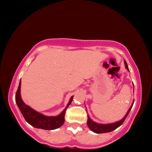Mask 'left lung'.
I'll return each mask as SVG.
<instances>
[{
    "label": "left lung",
    "mask_w": 152,
    "mask_h": 152,
    "mask_svg": "<svg viewBox=\"0 0 152 152\" xmlns=\"http://www.w3.org/2000/svg\"><path fill=\"white\" fill-rule=\"evenodd\" d=\"M125 68H127V70H129V68L127 67V62H126V61H125ZM133 104L132 105V107L129 108V109L128 112L127 113V114L125 115V117L123 118V119H121L119 121H117V122H115L114 123H111V124H105V125H102V124H98V123H95L94 121H92L90 119L89 116L88 115V120H87V124H88V127L90 128V129L92 130V132H94V133H107V132H112V131L116 129L117 127H119V126L123 124V123L124 122V121L125 120L126 117L129 114V113L132 109V108L133 107Z\"/></svg>",
    "instance_id": "1"
}]
</instances>
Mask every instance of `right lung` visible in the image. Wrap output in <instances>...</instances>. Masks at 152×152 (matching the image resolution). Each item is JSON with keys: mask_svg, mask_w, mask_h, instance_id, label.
<instances>
[{"mask_svg": "<svg viewBox=\"0 0 152 152\" xmlns=\"http://www.w3.org/2000/svg\"><path fill=\"white\" fill-rule=\"evenodd\" d=\"M20 80L16 94H15V101H16L17 106L19 108L25 121L28 123H29L31 125L38 129H43L45 130H53L55 129L59 128L64 124L66 110L68 105L70 104L72 101L73 96L71 97L70 102L67 105V107L63 110L60 115H59L57 117H47L37 113L29 106L25 104L21 100V98H20Z\"/></svg>", "mask_w": 152, "mask_h": 152, "instance_id": "obj_1", "label": "right lung"}]
</instances>
